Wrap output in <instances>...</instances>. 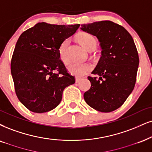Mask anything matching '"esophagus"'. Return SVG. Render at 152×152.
Instances as JSON below:
<instances>
[{
    "instance_id": "34e87169",
    "label": "esophagus",
    "mask_w": 152,
    "mask_h": 152,
    "mask_svg": "<svg viewBox=\"0 0 152 152\" xmlns=\"http://www.w3.org/2000/svg\"><path fill=\"white\" fill-rule=\"evenodd\" d=\"M82 80V78H80V77H76L75 78V82H76V83H78V82H80Z\"/></svg>"
}]
</instances>
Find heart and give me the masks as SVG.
<instances>
[{
  "label": "heart",
  "mask_w": 152,
  "mask_h": 152,
  "mask_svg": "<svg viewBox=\"0 0 152 152\" xmlns=\"http://www.w3.org/2000/svg\"><path fill=\"white\" fill-rule=\"evenodd\" d=\"M77 40L82 45L84 48L87 50H91L96 47V41L92 35L88 33H82L77 37ZM70 40L65 39L62 43L59 48L60 58L63 63H67L69 62L68 58L66 54L67 47L68 46ZM92 66L90 63H72L67 67V71L72 75L76 77H81L85 75L91 70Z\"/></svg>",
  "instance_id": "b5f03b06"
}]
</instances>
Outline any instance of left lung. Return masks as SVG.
Returning <instances> with one entry per match:
<instances>
[{
	"label": "left lung",
	"mask_w": 152,
	"mask_h": 152,
	"mask_svg": "<svg viewBox=\"0 0 152 152\" xmlns=\"http://www.w3.org/2000/svg\"><path fill=\"white\" fill-rule=\"evenodd\" d=\"M81 29L96 37L102 57L88 77L91 88L84 94L94 109L108 113L121 107L133 90L139 66V56L133 39L124 27L111 21L82 24Z\"/></svg>",
	"instance_id": "left-lung-1"
}]
</instances>
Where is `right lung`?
<instances>
[{
  "label": "right lung",
  "mask_w": 152,
  "mask_h": 152,
  "mask_svg": "<svg viewBox=\"0 0 152 152\" xmlns=\"http://www.w3.org/2000/svg\"><path fill=\"white\" fill-rule=\"evenodd\" d=\"M79 27L39 22L19 37L11 74L17 96L31 111L45 113L57 107L65 88L75 82L60 59L59 48Z\"/></svg>",
  "instance_id": "right-lung-1"
}]
</instances>
